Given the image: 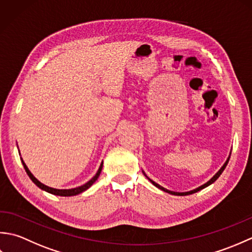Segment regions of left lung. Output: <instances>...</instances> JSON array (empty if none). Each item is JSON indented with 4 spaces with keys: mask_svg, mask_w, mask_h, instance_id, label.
<instances>
[{
    "mask_svg": "<svg viewBox=\"0 0 252 252\" xmlns=\"http://www.w3.org/2000/svg\"><path fill=\"white\" fill-rule=\"evenodd\" d=\"M228 160H229V157L227 158V160H226V161H225V163H224L223 164V167L220 169V170H219L218 171V172H217V174L215 175V176H213V178L210 180V181H208L207 182V183L206 184H203V185H201V186H199V187H198V189H192V190H189V191H185V192H178V191H172V190H169V189H164V187H162V186H160L159 184H157L156 183V182H154L153 180H151V179H149L148 178V176L145 174V173H144V175H145L146 176V178L149 180V181H151L152 182V183L155 185V186H156V187H158V189H161V190H163V191H165V192H169V194H171V195H176V196H186V195H190V194H194V192H197V191H199L200 189H205V187H207V186H209V185H211L212 183H213V182H216L218 179H219V176H220L221 174H222V172H223V171H224V169H225V167H226V165H227V163H228Z\"/></svg>",
    "mask_w": 252,
    "mask_h": 252,
    "instance_id": "left-lung-1",
    "label": "left lung"
}]
</instances>
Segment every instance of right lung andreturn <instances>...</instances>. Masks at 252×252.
Returning a JSON list of instances; mask_svg holds the SVG:
<instances>
[{
	"label": "right lung",
	"instance_id": "right-lung-1",
	"mask_svg": "<svg viewBox=\"0 0 252 252\" xmlns=\"http://www.w3.org/2000/svg\"><path fill=\"white\" fill-rule=\"evenodd\" d=\"M21 162H23V165H24V168H25V170H26L27 174L29 175V178L31 179V181L33 182V183H34L37 187H40L41 189H43V190H45V191H47V192H50V194L57 195V196H63V197L76 196V195H78V194H81L82 191L87 190L88 189H90V187L93 185L94 182L98 179V176H99V174H100V172H101V168H103V162H101L100 165H99V169H98L97 172H96V174L93 176L92 179H91V180L88 182V183L83 184L82 186H79V187H76V189H53V187H49V186H46V185H44V184H42L41 182L37 181V180L34 178V176H33V174H32V173L30 172L28 167H27L23 159H21Z\"/></svg>",
	"mask_w": 252,
	"mask_h": 252
}]
</instances>
